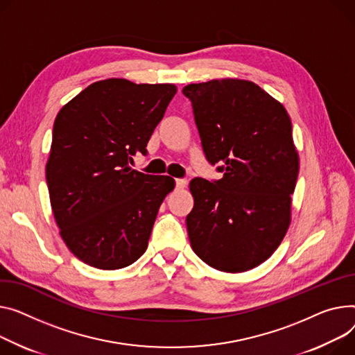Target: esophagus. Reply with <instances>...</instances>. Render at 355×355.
Here are the masks:
<instances>
[{
  "mask_svg": "<svg viewBox=\"0 0 355 355\" xmlns=\"http://www.w3.org/2000/svg\"><path fill=\"white\" fill-rule=\"evenodd\" d=\"M175 187H177V188H184V187H187V180H185V178H177V180H175Z\"/></svg>",
  "mask_w": 355,
  "mask_h": 355,
  "instance_id": "obj_1",
  "label": "esophagus"
}]
</instances>
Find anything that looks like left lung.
I'll list each match as a JSON object with an SVG mask.
<instances>
[{"instance_id": "1", "label": "left lung", "mask_w": 355, "mask_h": 355, "mask_svg": "<svg viewBox=\"0 0 355 355\" xmlns=\"http://www.w3.org/2000/svg\"><path fill=\"white\" fill-rule=\"evenodd\" d=\"M191 101L207 161L221 180L193 178L187 230L209 267L243 272L277 250L290 225L298 154L291 120L278 101L245 80L182 88Z\"/></svg>"}]
</instances>
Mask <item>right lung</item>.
<instances>
[{
	"instance_id": "right-lung-1",
	"label": "right lung",
	"mask_w": 355,
	"mask_h": 355,
	"mask_svg": "<svg viewBox=\"0 0 355 355\" xmlns=\"http://www.w3.org/2000/svg\"><path fill=\"white\" fill-rule=\"evenodd\" d=\"M174 84L94 83L58 112L45 168L61 237L83 263L124 268L143 255L168 175L132 170L175 96Z\"/></svg>"
}]
</instances>
